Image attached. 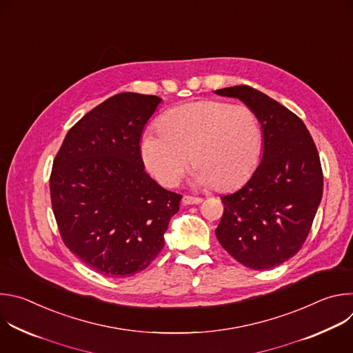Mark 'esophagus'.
Masks as SVG:
<instances>
[{
  "label": "esophagus",
  "instance_id": "1",
  "mask_svg": "<svg viewBox=\"0 0 353 353\" xmlns=\"http://www.w3.org/2000/svg\"><path fill=\"white\" fill-rule=\"evenodd\" d=\"M181 203H183L184 205H198V204L203 203V198H198V196H190V195H184V196H183V199H181Z\"/></svg>",
  "mask_w": 353,
  "mask_h": 353
}]
</instances>
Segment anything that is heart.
<instances>
[{"mask_svg":"<svg viewBox=\"0 0 353 353\" xmlns=\"http://www.w3.org/2000/svg\"><path fill=\"white\" fill-rule=\"evenodd\" d=\"M158 131L143 134L139 152L146 172L168 188L180 183L191 162L192 184L233 190L253 174L263 149L256 112L221 100L173 108L159 119Z\"/></svg>","mask_w":353,"mask_h":353,"instance_id":"1","label":"heart"}]
</instances>
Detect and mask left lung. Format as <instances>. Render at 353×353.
<instances>
[{
  "mask_svg": "<svg viewBox=\"0 0 353 353\" xmlns=\"http://www.w3.org/2000/svg\"><path fill=\"white\" fill-rule=\"evenodd\" d=\"M253 109L263 130V159L225 205L215 230L221 245L251 270H270L303 245L323 196V170L305 123L247 85L215 90Z\"/></svg>",
  "mask_w": 353,
  "mask_h": 353,
  "instance_id": "1",
  "label": "left lung"
}]
</instances>
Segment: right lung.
<instances>
[{"instance_id": "obj_1", "label": "right lung", "mask_w": 353, "mask_h": 353, "mask_svg": "<svg viewBox=\"0 0 353 353\" xmlns=\"http://www.w3.org/2000/svg\"><path fill=\"white\" fill-rule=\"evenodd\" d=\"M162 99L124 92L86 113L53 162L50 195L65 245L110 278L143 271L165 245L181 195L145 172L139 141Z\"/></svg>"}]
</instances>
